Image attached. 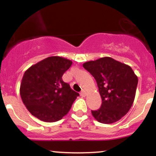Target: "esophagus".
I'll list each match as a JSON object with an SVG mask.
<instances>
[{"label":"esophagus","instance_id":"esophagus-1","mask_svg":"<svg viewBox=\"0 0 156 156\" xmlns=\"http://www.w3.org/2000/svg\"><path fill=\"white\" fill-rule=\"evenodd\" d=\"M80 95L82 96V97H86V95H87L86 91H85L84 90H82V91H81V92H80Z\"/></svg>","mask_w":156,"mask_h":156}]
</instances>
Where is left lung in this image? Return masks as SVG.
<instances>
[{"mask_svg": "<svg viewBox=\"0 0 156 156\" xmlns=\"http://www.w3.org/2000/svg\"><path fill=\"white\" fill-rule=\"evenodd\" d=\"M97 81L102 99L99 109L91 111L100 123L116 122L131 108L136 96L138 76L130 66L109 57L83 64Z\"/></svg>", "mask_w": 156, "mask_h": 156, "instance_id": "obj_1", "label": "left lung"}]
</instances>
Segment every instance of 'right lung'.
<instances>
[{
    "label": "right lung",
    "instance_id": "right-lung-1",
    "mask_svg": "<svg viewBox=\"0 0 156 156\" xmlns=\"http://www.w3.org/2000/svg\"><path fill=\"white\" fill-rule=\"evenodd\" d=\"M72 62L52 56L32 65L23 74L20 94L31 114L45 122L60 120L80 96L63 82L62 75Z\"/></svg>",
    "mask_w": 156,
    "mask_h": 156
}]
</instances>
